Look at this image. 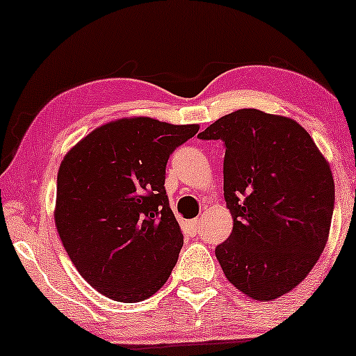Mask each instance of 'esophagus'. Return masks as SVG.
Wrapping results in <instances>:
<instances>
[{"label": "esophagus", "mask_w": 356, "mask_h": 356, "mask_svg": "<svg viewBox=\"0 0 356 356\" xmlns=\"http://www.w3.org/2000/svg\"><path fill=\"white\" fill-rule=\"evenodd\" d=\"M188 227H189V230H193L194 233L201 232V220H199V218H194V220L188 222Z\"/></svg>", "instance_id": "obj_1"}]
</instances>
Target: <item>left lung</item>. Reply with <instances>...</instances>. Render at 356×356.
<instances>
[{
	"mask_svg": "<svg viewBox=\"0 0 356 356\" xmlns=\"http://www.w3.org/2000/svg\"><path fill=\"white\" fill-rule=\"evenodd\" d=\"M197 138L225 143L233 230L216 248L223 274L252 300L289 293L327 243L335 188L324 155L295 120L256 108L222 116Z\"/></svg>",
	"mask_w": 356,
	"mask_h": 356,
	"instance_id": "obj_1",
	"label": "left lung"
}]
</instances>
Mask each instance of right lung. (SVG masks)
<instances>
[{
	"instance_id": "1",
	"label": "right lung",
	"mask_w": 356,
	"mask_h": 356,
	"mask_svg": "<svg viewBox=\"0 0 356 356\" xmlns=\"http://www.w3.org/2000/svg\"><path fill=\"white\" fill-rule=\"evenodd\" d=\"M197 124L138 116L102 124L58 170L55 223L77 272L123 303L162 289L183 235L165 191V167Z\"/></svg>"
}]
</instances>
